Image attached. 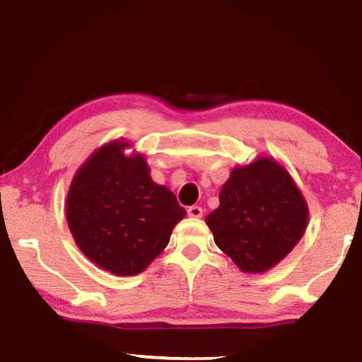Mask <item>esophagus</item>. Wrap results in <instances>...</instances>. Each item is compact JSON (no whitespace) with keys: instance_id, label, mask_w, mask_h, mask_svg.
<instances>
[{"instance_id":"esophagus-1","label":"esophagus","mask_w":362,"mask_h":362,"mask_svg":"<svg viewBox=\"0 0 362 362\" xmlns=\"http://www.w3.org/2000/svg\"><path fill=\"white\" fill-rule=\"evenodd\" d=\"M187 215L192 216V218H200L204 215V210L199 205H192V207L187 209Z\"/></svg>"}]
</instances>
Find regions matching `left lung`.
Wrapping results in <instances>:
<instances>
[{"instance_id":"left-lung-1","label":"left lung","mask_w":362,"mask_h":362,"mask_svg":"<svg viewBox=\"0 0 362 362\" xmlns=\"http://www.w3.org/2000/svg\"><path fill=\"white\" fill-rule=\"evenodd\" d=\"M309 209L290 173L274 158L236 166L207 215L215 244L247 274H264L303 238Z\"/></svg>"}]
</instances>
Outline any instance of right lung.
Returning a JSON list of instances; mask_svg holds the SVG:
<instances>
[{"instance_id": "right-lung-1", "label": "right lung", "mask_w": 362, "mask_h": 362, "mask_svg": "<svg viewBox=\"0 0 362 362\" xmlns=\"http://www.w3.org/2000/svg\"><path fill=\"white\" fill-rule=\"evenodd\" d=\"M126 147L113 141L95 150L72 177L66 200L77 247L118 276L146 270L186 215L175 194L152 181L144 155L126 157Z\"/></svg>"}]
</instances>
